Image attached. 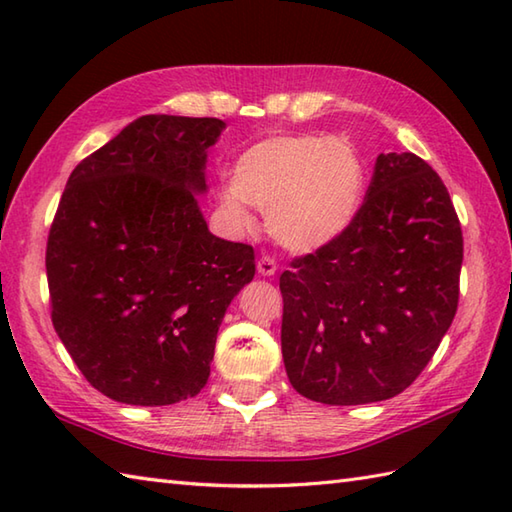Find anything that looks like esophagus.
I'll return each mask as SVG.
<instances>
[{
	"mask_svg": "<svg viewBox=\"0 0 512 512\" xmlns=\"http://www.w3.org/2000/svg\"><path fill=\"white\" fill-rule=\"evenodd\" d=\"M257 273L262 275V277H273V275L277 273V262H275L273 257L264 255V257L257 262Z\"/></svg>",
	"mask_w": 512,
	"mask_h": 512,
	"instance_id": "1",
	"label": "esophagus"
}]
</instances>
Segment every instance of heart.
<instances>
[{"mask_svg":"<svg viewBox=\"0 0 512 512\" xmlns=\"http://www.w3.org/2000/svg\"><path fill=\"white\" fill-rule=\"evenodd\" d=\"M365 165L341 136L279 134L257 140L235 160L217 206L224 220L246 231L253 206L266 213L279 246L312 253L339 239L365 200Z\"/></svg>","mask_w":512,"mask_h":512,"instance_id":"b5f03b06","label":"heart"}]
</instances>
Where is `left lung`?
Returning a JSON list of instances; mask_svg holds the SVG:
<instances>
[{"instance_id":"obj_1","label":"left lung","mask_w":512,"mask_h":512,"mask_svg":"<svg viewBox=\"0 0 512 512\" xmlns=\"http://www.w3.org/2000/svg\"><path fill=\"white\" fill-rule=\"evenodd\" d=\"M462 228L440 176L416 154H380L356 220L279 277L290 385L323 405L405 391L458 310Z\"/></svg>"}]
</instances>
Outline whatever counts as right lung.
<instances>
[{
	"mask_svg": "<svg viewBox=\"0 0 512 512\" xmlns=\"http://www.w3.org/2000/svg\"><path fill=\"white\" fill-rule=\"evenodd\" d=\"M226 123L149 114L70 173L48 235L52 325L101 394L162 407L211 374L233 297L255 277L253 246L206 226L195 195Z\"/></svg>",
	"mask_w": 512,
	"mask_h": 512,
	"instance_id": "right-lung-1",
	"label": "right lung"
}]
</instances>
